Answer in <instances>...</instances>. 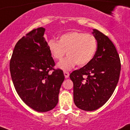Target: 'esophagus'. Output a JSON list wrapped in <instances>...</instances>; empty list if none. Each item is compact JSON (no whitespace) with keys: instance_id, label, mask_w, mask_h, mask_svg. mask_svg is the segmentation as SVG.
I'll return each mask as SVG.
<instances>
[{"instance_id":"1","label":"esophagus","mask_w":130,"mask_h":130,"mask_svg":"<svg viewBox=\"0 0 130 130\" xmlns=\"http://www.w3.org/2000/svg\"><path fill=\"white\" fill-rule=\"evenodd\" d=\"M63 73H64V76H65V78H69V72H67V71H64Z\"/></svg>"}]
</instances>
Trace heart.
<instances>
[{"label": "heart", "mask_w": 130, "mask_h": 130, "mask_svg": "<svg viewBox=\"0 0 130 130\" xmlns=\"http://www.w3.org/2000/svg\"><path fill=\"white\" fill-rule=\"evenodd\" d=\"M47 45L52 56L57 60H61L67 52L68 56L58 64V68L66 71L76 64L79 66L88 64L94 57L98 44L93 35L70 31L61 35L59 41L49 40Z\"/></svg>", "instance_id": "b5f03b06"}]
</instances>
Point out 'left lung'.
<instances>
[{"instance_id":"1","label":"left lung","mask_w":130,"mask_h":130,"mask_svg":"<svg viewBox=\"0 0 130 130\" xmlns=\"http://www.w3.org/2000/svg\"><path fill=\"white\" fill-rule=\"evenodd\" d=\"M97 50L93 59L82 68L73 71L74 102L78 108L91 111L105 104L116 88L120 76V60L111 41L93 29Z\"/></svg>"}]
</instances>
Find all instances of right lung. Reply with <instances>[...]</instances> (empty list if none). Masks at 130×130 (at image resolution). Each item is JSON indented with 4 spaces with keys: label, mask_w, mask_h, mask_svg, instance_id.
<instances>
[{
    "label": "right lung",
    "mask_w": 130,
    "mask_h": 130,
    "mask_svg": "<svg viewBox=\"0 0 130 130\" xmlns=\"http://www.w3.org/2000/svg\"><path fill=\"white\" fill-rule=\"evenodd\" d=\"M45 31L44 28H38L19 39L10 63L17 94L28 106L38 112L48 111L56 107L65 79L62 70L54 69V61L43 37Z\"/></svg>",
    "instance_id": "right-lung-1"
}]
</instances>
